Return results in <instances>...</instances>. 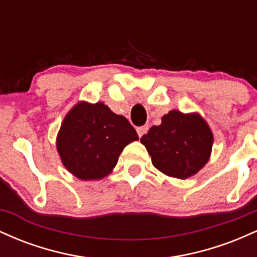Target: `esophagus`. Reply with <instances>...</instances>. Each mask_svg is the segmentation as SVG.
Masks as SVG:
<instances>
[{
  "mask_svg": "<svg viewBox=\"0 0 257 257\" xmlns=\"http://www.w3.org/2000/svg\"><path fill=\"white\" fill-rule=\"evenodd\" d=\"M147 131H149V125H143V126H139V128L137 129V132H138V135L139 137H143L144 134H146L147 133Z\"/></svg>",
  "mask_w": 257,
  "mask_h": 257,
  "instance_id": "1",
  "label": "esophagus"
}]
</instances>
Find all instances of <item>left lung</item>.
I'll use <instances>...</instances> for the list:
<instances>
[{
    "mask_svg": "<svg viewBox=\"0 0 257 257\" xmlns=\"http://www.w3.org/2000/svg\"><path fill=\"white\" fill-rule=\"evenodd\" d=\"M141 143L158 170L173 178L186 179L208 162L213 134L199 114L173 110L162 117L161 125H153L141 138Z\"/></svg>",
    "mask_w": 257,
    "mask_h": 257,
    "instance_id": "obj_1",
    "label": "left lung"
}]
</instances>
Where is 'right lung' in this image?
Masks as SVG:
<instances>
[{
    "label": "right lung",
    "mask_w": 257,
    "mask_h": 257,
    "mask_svg": "<svg viewBox=\"0 0 257 257\" xmlns=\"http://www.w3.org/2000/svg\"><path fill=\"white\" fill-rule=\"evenodd\" d=\"M139 137L125 117L102 102H79L65 117L57 147L63 164L81 180H99L111 173L123 149Z\"/></svg>",
    "instance_id": "1"
}]
</instances>
